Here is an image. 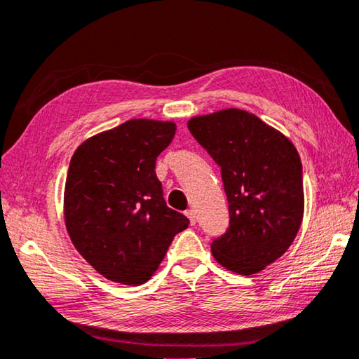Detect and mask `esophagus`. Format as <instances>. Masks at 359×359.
<instances>
[{"label": "esophagus", "instance_id": "34e87169", "mask_svg": "<svg viewBox=\"0 0 359 359\" xmlns=\"http://www.w3.org/2000/svg\"><path fill=\"white\" fill-rule=\"evenodd\" d=\"M186 216H187V218H189L192 226L196 224V221H197V218H196V211H194V210H187V211H186Z\"/></svg>", "mask_w": 359, "mask_h": 359}]
</instances>
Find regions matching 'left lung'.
I'll return each instance as SVG.
<instances>
[{"label": "left lung", "instance_id": "left-lung-1", "mask_svg": "<svg viewBox=\"0 0 359 359\" xmlns=\"http://www.w3.org/2000/svg\"><path fill=\"white\" fill-rule=\"evenodd\" d=\"M192 137L221 167L231 226L211 243L216 262L255 275L283 256L304 218L302 163L291 140L237 108L194 116Z\"/></svg>", "mask_w": 359, "mask_h": 359}]
</instances>
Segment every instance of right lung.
<instances>
[{
    "instance_id": "obj_1",
    "label": "right lung",
    "mask_w": 359,
    "mask_h": 359,
    "mask_svg": "<svg viewBox=\"0 0 359 359\" xmlns=\"http://www.w3.org/2000/svg\"><path fill=\"white\" fill-rule=\"evenodd\" d=\"M173 121L130 119L87 138L69 162L63 192L67 232L104 278L146 283L189 219L167 207L157 156L172 143Z\"/></svg>"
}]
</instances>
